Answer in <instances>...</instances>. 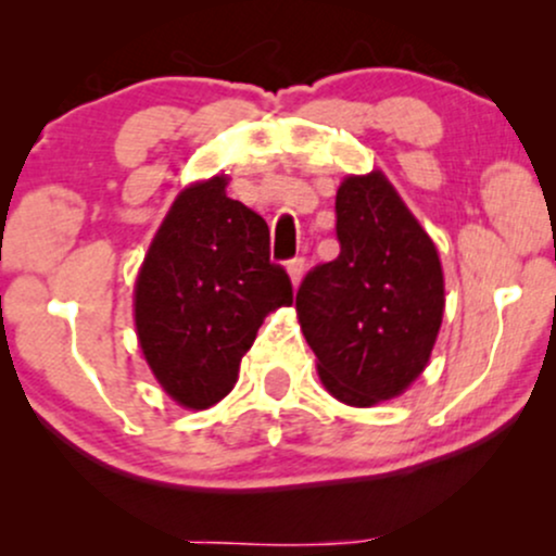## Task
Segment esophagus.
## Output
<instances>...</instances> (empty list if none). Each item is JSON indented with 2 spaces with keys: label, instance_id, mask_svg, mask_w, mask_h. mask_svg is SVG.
I'll return each instance as SVG.
<instances>
[{
  "label": "esophagus",
  "instance_id": "34e87169",
  "mask_svg": "<svg viewBox=\"0 0 556 556\" xmlns=\"http://www.w3.org/2000/svg\"><path fill=\"white\" fill-rule=\"evenodd\" d=\"M287 274H290L292 287H298L300 279H303V274H305V258H292L290 264H287Z\"/></svg>",
  "mask_w": 556,
  "mask_h": 556
}]
</instances>
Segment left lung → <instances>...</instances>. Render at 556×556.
Returning <instances> with one entry per match:
<instances>
[{
	"label": "left lung",
	"instance_id": "1",
	"mask_svg": "<svg viewBox=\"0 0 556 556\" xmlns=\"http://www.w3.org/2000/svg\"><path fill=\"white\" fill-rule=\"evenodd\" d=\"M334 212L340 256L305 274L295 308L329 394L371 407L405 392L431 358L442 264L381 172L348 177Z\"/></svg>",
	"mask_w": 556,
	"mask_h": 556
}]
</instances>
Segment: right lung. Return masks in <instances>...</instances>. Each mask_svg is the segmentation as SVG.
<instances>
[{"mask_svg":"<svg viewBox=\"0 0 556 556\" xmlns=\"http://www.w3.org/2000/svg\"><path fill=\"white\" fill-rule=\"evenodd\" d=\"M227 177L185 188L136 279L143 358L172 400L206 410L235 387L264 318L292 303L269 261V227L225 193Z\"/></svg>","mask_w":556,"mask_h":556,"instance_id":"obj_1","label":"right lung"}]
</instances>
